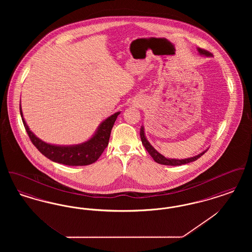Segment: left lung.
Here are the masks:
<instances>
[{"instance_id": "8db88e82", "label": "left lung", "mask_w": 252, "mask_h": 252, "mask_svg": "<svg viewBox=\"0 0 252 252\" xmlns=\"http://www.w3.org/2000/svg\"><path fill=\"white\" fill-rule=\"evenodd\" d=\"M197 51L200 55H204L205 57H212L213 54L208 52L207 50H204V49L197 48ZM140 135H141V140H142V143L144 144L145 149L147 150V152L150 154V156L153 158V159L159 163V164H163V165H172V166H178V165H182V164H186V163H189V162H192L196 160L198 158L203 155L204 153L207 151L205 150L202 153L196 155V156L192 157V158H184V159H177V158H167L164 156H162L160 153H158L156 149L149 144V142L146 140L145 136H144V126L141 127V131H140Z\"/></svg>"}]
</instances>
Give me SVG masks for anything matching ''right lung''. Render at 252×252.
<instances>
[{
	"instance_id": "right-lung-1",
	"label": "right lung",
	"mask_w": 252,
	"mask_h": 252,
	"mask_svg": "<svg viewBox=\"0 0 252 252\" xmlns=\"http://www.w3.org/2000/svg\"><path fill=\"white\" fill-rule=\"evenodd\" d=\"M21 116L23 119L25 130L27 132L32 144L36 149L49 159L59 162L61 164L70 166H83L89 165L99 158L102 155L105 148L108 146L110 132L120 112H116L104 121L98 127L95 134L83 144L70 145V146H60L46 144L31 131L26 125L23 116L22 108L20 107Z\"/></svg>"
}]
</instances>
